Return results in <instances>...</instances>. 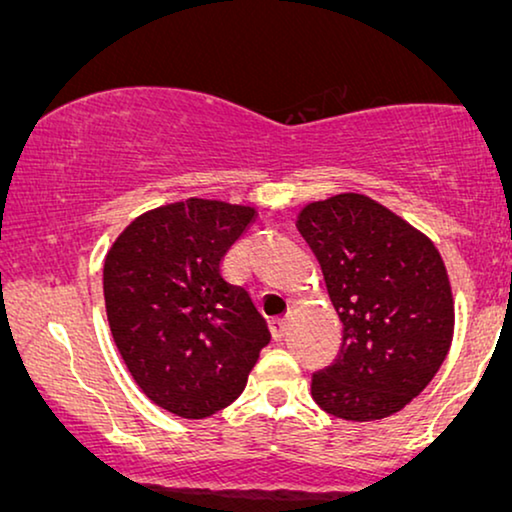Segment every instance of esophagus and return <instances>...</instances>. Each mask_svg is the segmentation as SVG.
I'll list each match as a JSON object with an SVG mask.
<instances>
[{"mask_svg":"<svg viewBox=\"0 0 512 512\" xmlns=\"http://www.w3.org/2000/svg\"><path fill=\"white\" fill-rule=\"evenodd\" d=\"M286 330H288V321H286V318H277V321L270 323V332H272L274 342H281V339L286 337Z\"/></svg>","mask_w":512,"mask_h":512,"instance_id":"esophagus-1","label":"esophagus"}]
</instances>
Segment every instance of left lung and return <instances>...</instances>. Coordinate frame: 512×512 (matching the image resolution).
I'll use <instances>...</instances> for the list:
<instances>
[{
    "instance_id": "1",
    "label": "left lung",
    "mask_w": 512,
    "mask_h": 512,
    "mask_svg": "<svg viewBox=\"0 0 512 512\" xmlns=\"http://www.w3.org/2000/svg\"><path fill=\"white\" fill-rule=\"evenodd\" d=\"M295 226L321 263L344 328L337 360L311 379V397L353 422L402 411L453 342L455 302L439 249L362 194L309 203Z\"/></svg>"
}]
</instances>
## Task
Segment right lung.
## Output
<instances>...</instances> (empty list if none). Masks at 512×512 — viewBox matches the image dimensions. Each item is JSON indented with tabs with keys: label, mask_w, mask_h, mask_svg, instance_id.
<instances>
[{
	"label": "right lung",
	"mask_w": 512,
	"mask_h": 512,
	"mask_svg": "<svg viewBox=\"0 0 512 512\" xmlns=\"http://www.w3.org/2000/svg\"><path fill=\"white\" fill-rule=\"evenodd\" d=\"M254 219V207L205 198L161 205L133 219L103 263L117 351L138 388L180 418L233 404L270 344L249 293L221 274Z\"/></svg>",
	"instance_id": "add662e5"
}]
</instances>
